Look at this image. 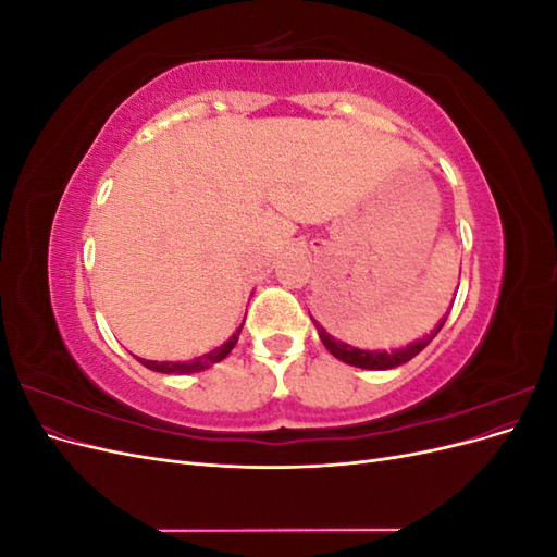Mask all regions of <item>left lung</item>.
<instances>
[{"instance_id": "left-lung-1", "label": "left lung", "mask_w": 557, "mask_h": 557, "mask_svg": "<svg viewBox=\"0 0 557 557\" xmlns=\"http://www.w3.org/2000/svg\"><path fill=\"white\" fill-rule=\"evenodd\" d=\"M446 318H448V313H446V315L440 320V323H436V327H434L428 336H423V339H420V342H413V344L404 346V348H397V350H393V352L352 348L350 344H344V342H339V339H334V336L327 334L325 327L318 325L315 320H313V325H315V330H318L320 342L325 344V348L332 352V356H334L336 360H342V362L352 364V367H360V369H374V372H381V369H393V367H399V364H404V362H409L411 358H416L418 352L423 350V348L434 339L436 334H440V330H442L444 323H446Z\"/></svg>"}]
</instances>
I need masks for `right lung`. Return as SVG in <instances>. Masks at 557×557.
Instances as JSON below:
<instances>
[{
  "label": "right lung",
  "mask_w": 557,
  "mask_h": 557,
  "mask_svg": "<svg viewBox=\"0 0 557 557\" xmlns=\"http://www.w3.org/2000/svg\"><path fill=\"white\" fill-rule=\"evenodd\" d=\"M242 327H244V323L237 327V332H234L223 346H218V348H213L211 352H205V356L195 358V360H190V362H158V360H144V358H137V360H139L144 367L153 369V372H160V374H195V372H201V369H209L211 364L225 360V358L230 356V350H232L234 346H237Z\"/></svg>",
  "instance_id": "obj_1"
}]
</instances>
